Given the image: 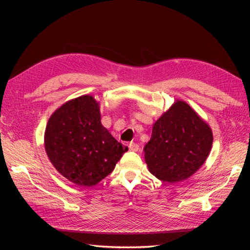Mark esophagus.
I'll return each instance as SVG.
<instances>
[{
  "label": "esophagus",
  "instance_id": "esophagus-1",
  "mask_svg": "<svg viewBox=\"0 0 250 250\" xmlns=\"http://www.w3.org/2000/svg\"><path fill=\"white\" fill-rule=\"evenodd\" d=\"M129 149H130V151H134V152H137V151L139 150V145H138V143L131 142L130 145H129Z\"/></svg>",
  "mask_w": 250,
  "mask_h": 250
}]
</instances>
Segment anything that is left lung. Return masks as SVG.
Returning <instances> with one entry per match:
<instances>
[{"mask_svg":"<svg viewBox=\"0 0 250 250\" xmlns=\"http://www.w3.org/2000/svg\"><path fill=\"white\" fill-rule=\"evenodd\" d=\"M213 134L208 125L184 101H176L155 122L145 146L149 171L167 183L194 174L208 156Z\"/></svg>","mask_w":250,"mask_h":250,"instance_id":"obj_1","label":"left lung"}]
</instances>
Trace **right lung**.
Wrapping results in <instances>:
<instances>
[{
  "mask_svg": "<svg viewBox=\"0 0 250 250\" xmlns=\"http://www.w3.org/2000/svg\"><path fill=\"white\" fill-rule=\"evenodd\" d=\"M45 150L62 176L87 188L109 175L128 146L101 125L98 103L86 95L64 104L49 118Z\"/></svg>",
  "mask_w": 250,
  "mask_h": 250,
  "instance_id": "1",
  "label": "right lung"
}]
</instances>
